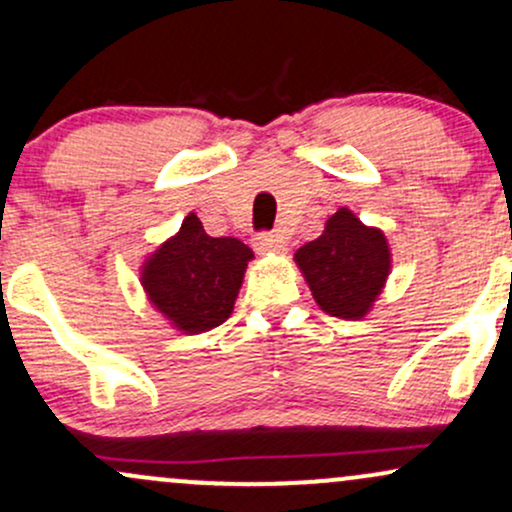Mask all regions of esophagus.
I'll list each match as a JSON object with an SVG mask.
<instances>
[{
    "label": "esophagus",
    "instance_id": "1",
    "mask_svg": "<svg viewBox=\"0 0 512 512\" xmlns=\"http://www.w3.org/2000/svg\"><path fill=\"white\" fill-rule=\"evenodd\" d=\"M255 248L260 252L284 250V236L281 233H260V236H255Z\"/></svg>",
    "mask_w": 512,
    "mask_h": 512
}]
</instances>
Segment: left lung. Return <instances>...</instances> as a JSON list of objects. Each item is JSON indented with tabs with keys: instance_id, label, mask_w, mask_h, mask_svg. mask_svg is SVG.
Wrapping results in <instances>:
<instances>
[{
	"instance_id": "1",
	"label": "left lung",
	"mask_w": 512,
	"mask_h": 512,
	"mask_svg": "<svg viewBox=\"0 0 512 512\" xmlns=\"http://www.w3.org/2000/svg\"><path fill=\"white\" fill-rule=\"evenodd\" d=\"M296 262L317 305L334 317L354 320L383 289L390 250L378 228H366L349 209H339L325 233L296 252Z\"/></svg>"
}]
</instances>
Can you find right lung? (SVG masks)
Returning <instances> with one entry per match:
<instances>
[{"label": "right lung", "instance_id": "right-lung-1", "mask_svg": "<svg viewBox=\"0 0 512 512\" xmlns=\"http://www.w3.org/2000/svg\"><path fill=\"white\" fill-rule=\"evenodd\" d=\"M252 250L238 238H211L195 214L151 257L144 289L185 332H207L233 313Z\"/></svg>", "mask_w": 512, "mask_h": 512}]
</instances>
